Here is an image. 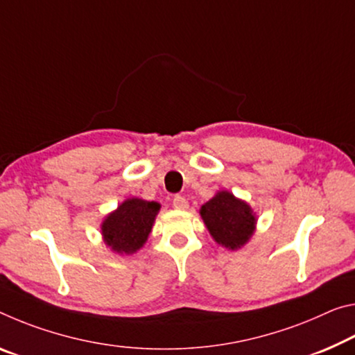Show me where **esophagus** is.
<instances>
[{
  "mask_svg": "<svg viewBox=\"0 0 355 355\" xmlns=\"http://www.w3.org/2000/svg\"><path fill=\"white\" fill-rule=\"evenodd\" d=\"M172 204L177 208V210H187L188 208V200L184 199L183 196H175V198L172 199Z\"/></svg>",
  "mask_w": 355,
  "mask_h": 355,
  "instance_id": "34e87169",
  "label": "esophagus"
}]
</instances>
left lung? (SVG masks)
<instances>
[{
    "mask_svg": "<svg viewBox=\"0 0 355 355\" xmlns=\"http://www.w3.org/2000/svg\"><path fill=\"white\" fill-rule=\"evenodd\" d=\"M207 229L219 245L230 250L243 246L254 232L256 218L248 204L227 191L219 193L200 208Z\"/></svg>",
    "mask_w": 355,
    "mask_h": 355,
    "instance_id": "8db88e82",
    "label": "left lung"
}]
</instances>
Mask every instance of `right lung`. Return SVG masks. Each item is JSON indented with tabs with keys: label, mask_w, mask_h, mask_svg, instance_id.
I'll list each match as a JSON object with an SVG mask.
<instances>
[{
	"label": "right lung",
	"mask_w": 355,
	"mask_h": 355,
	"mask_svg": "<svg viewBox=\"0 0 355 355\" xmlns=\"http://www.w3.org/2000/svg\"><path fill=\"white\" fill-rule=\"evenodd\" d=\"M159 204L142 199H128L103 223L105 243L116 252L132 254L142 248L151 232Z\"/></svg>",
	"instance_id": "obj_1"
}]
</instances>
